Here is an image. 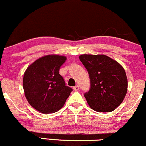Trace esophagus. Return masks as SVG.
<instances>
[{
    "instance_id": "34e87169",
    "label": "esophagus",
    "mask_w": 146,
    "mask_h": 146,
    "mask_svg": "<svg viewBox=\"0 0 146 146\" xmlns=\"http://www.w3.org/2000/svg\"><path fill=\"white\" fill-rule=\"evenodd\" d=\"M79 88H80V87H79V86H78V85L73 87V90H78Z\"/></svg>"
}]
</instances>
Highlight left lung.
Instances as JSON below:
<instances>
[{
    "instance_id": "1",
    "label": "left lung",
    "mask_w": 146,
    "mask_h": 146,
    "mask_svg": "<svg viewBox=\"0 0 146 146\" xmlns=\"http://www.w3.org/2000/svg\"><path fill=\"white\" fill-rule=\"evenodd\" d=\"M89 75L90 86L84 93L88 104L98 112H112L123 102L128 80L125 70L117 61L104 55L79 57Z\"/></svg>"
}]
</instances>
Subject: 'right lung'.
<instances>
[{"mask_svg": "<svg viewBox=\"0 0 146 146\" xmlns=\"http://www.w3.org/2000/svg\"><path fill=\"white\" fill-rule=\"evenodd\" d=\"M66 58L49 55L39 58L27 68L23 77V89L29 104L44 114L58 111L64 105L73 89L66 86L59 74Z\"/></svg>", "mask_w": 146, "mask_h": 146, "instance_id": "obj_1", "label": "right lung"}]
</instances>
